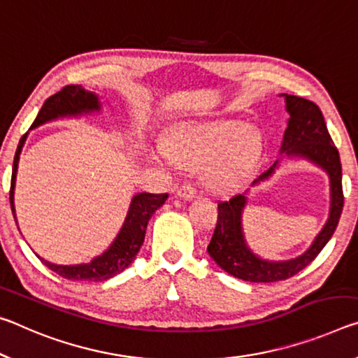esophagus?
Instances as JSON below:
<instances>
[{
	"instance_id": "1",
	"label": "esophagus",
	"mask_w": 358,
	"mask_h": 358,
	"mask_svg": "<svg viewBox=\"0 0 358 358\" xmlns=\"http://www.w3.org/2000/svg\"><path fill=\"white\" fill-rule=\"evenodd\" d=\"M195 193H196V189L193 187V184H189V182L180 185L178 190V195L182 198V200H192V198H195Z\"/></svg>"
}]
</instances>
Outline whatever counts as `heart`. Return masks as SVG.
Masks as SVG:
<instances>
[{"label": "heart", "instance_id": "obj_1", "mask_svg": "<svg viewBox=\"0 0 358 358\" xmlns=\"http://www.w3.org/2000/svg\"><path fill=\"white\" fill-rule=\"evenodd\" d=\"M262 157V141L238 122L193 125L180 130L168 144H158L150 158L163 165H179L203 171V182L213 193L243 187L254 174Z\"/></svg>", "mask_w": 358, "mask_h": 358}]
</instances>
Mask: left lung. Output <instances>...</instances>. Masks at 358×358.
I'll use <instances>...</instances> for the list:
<instances>
[{"label": "left lung", "instance_id": "left-lung-1", "mask_svg": "<svg viewBox=\"0 0 358 358\" xmlns=\"http://www.w3.org/2000/svg\"><path fill=\"white\" fill-rule=\"evenodd\" d=\"M280 96L285 99V110L290 117L287 122L279 154L290 158H303V160L311 162L315 166L324 169L330 180V210H328V219L324 228L314 238L313 244L304 254L292 260L273 262L254 254L245 243L243 231V210L248 204L245 193L219 203L217 225L210 238L208 252L224 271L238 279L249 280V282H278V280L289 279L300 273L330 241L343 213L341 160H339L338 149L333 144L330 133L327 130L324 115L317 104L309 99L287 95V93H282ZM278 166L279 160L260 174L259 179L252 182V187L268 180L276 173Z\"/></svg>", "mask_w": 358, "mask_h": 358}]
</instances>
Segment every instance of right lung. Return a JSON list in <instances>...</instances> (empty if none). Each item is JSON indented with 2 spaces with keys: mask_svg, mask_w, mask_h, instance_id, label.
<instances>
[{
  "mask_svg": "<svg viewBox=\"0 0 358 358\" xmlns=\"http://www.w3.org/2000/svg\"><path fill=\"white\" fill-rule=\"evenodd\" d=\"M101 110V103L96 93L89 92L82 89V85H66L63 87L60 92H57L55 95H52L49 99H45V103L41 108L39 114L34 119L33 128H38L41 125L47 124V122L64 119V117H79L84 114H92ZM28 133L23 134L20 138V143L17 145L15 157H14V165H13V179H10V192H9V200H10V209H13L15 224H17V215H15V204H14V190H15V178H17V168H19L20 160V152L23 144H25ZM168 198V193H138L131 198L130 208H128L127 217L124 220L119 234H117L113 244L103 252L101 255H98L90 263H80V265H55L44 260L43 257H39V260L44 263L47 268H50L52 271L60 274L62 278L69 280H93V282H99V280H106L109 278H114L115 274L124 271L128 265H131L134 257L141 249V245L144 243L145 236V228L152 215L155 210L163 206ZM19 228V224H17Z\"/></svg>",
  "mask_w": 358,
  "mask_h": 358,
  "instance_id": "right-lung-1",
  "label": "right lung"
}]
</instances>
